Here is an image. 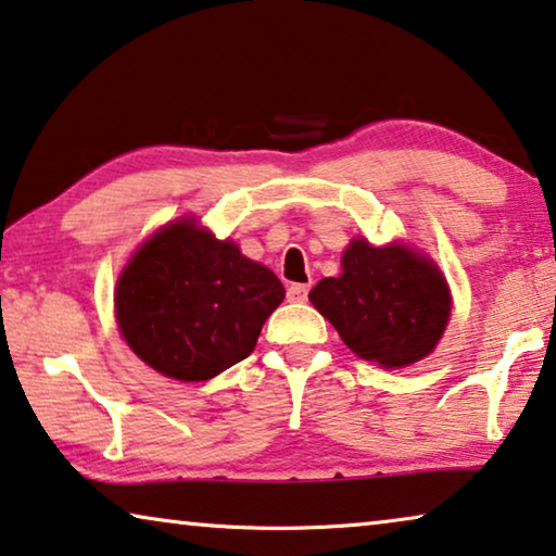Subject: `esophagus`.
Listing matches in <instances>:
<instances>
[{
  "label": "esophagus",
  "mask_w": 556,
  "mask_h": 556,
  "mask_svg": "<svg viewBox=\"0 0 556 556\" xmlns=\"http://www.w3.org/2000/svg\"><path fill=\"white\" fill-rule=\"evenodd\" d=\"M308 291H311V283H291L288 286V301L303 303L305 298H308Z\"/></svg>",
  "instance_id": "34e87169"
}]
</instances>
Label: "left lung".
<instances>
[{
	"label": "left lung",
	"instance_id": "1",
	"mask_svg": "<svg viewBox=\"0 0 556 556\" xmlns=\"http://www.w3.org/2000/svg\"><path fill=\"white\" fill-rule=\"evenodd\" d=\"M341 268V276L324 278L308 298L343 343L386 368L429 356L452 316V295L437 265L406 245L374 248L356 238Z\"/></svg>",
	"mask_w": 556,
	"mask_h": 556
}]
</instances>
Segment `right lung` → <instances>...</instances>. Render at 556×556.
Masks as SVG:
<instances>
[{"instance_id": "obj_1", "label": "right lung", "mask_w": 556, "mask_h": 556, "mask_svg": "<svg viewBox=\"0 0 556 556\" xmlns=\"http://www.w3.org/2000/svg\"><path fill=\"white\" fill-rule=\"evenodd\" d=\"M283 298L276 273L230 240L178 220L127 263L115 311L127 345L144 364L178 381H207L251 356Z\"/></svg>"}]
</instances>
